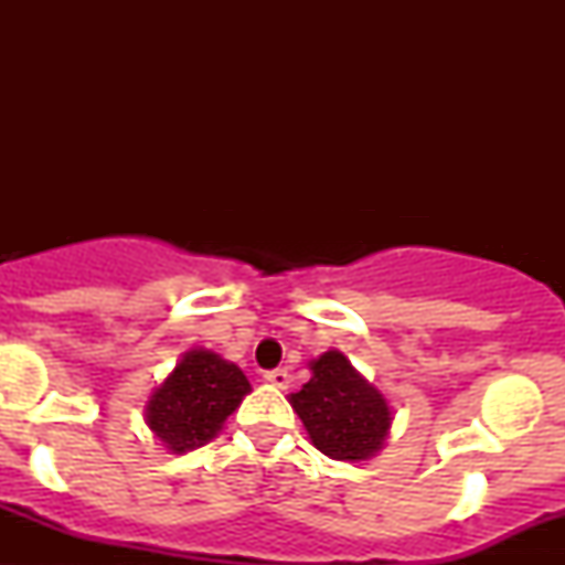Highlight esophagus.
I'll return each instance as SVG.
<instances>
[{"label": "esophagus", "mask_w": 565, "mask_h": 565, "mask_svg": "<svg viewBox=\"0 0 565 565\" xmlns=\"http://www.w3.org/2000/svg\"><path fill=\"white\" fill-rule=\"evenodd\" d=\"M265 380H268L270 385L281 387V391H287V387H289V372H287V369H270V372H265Z\"/></svg>", "instance_id": "esophagus-1"}]
</instances>
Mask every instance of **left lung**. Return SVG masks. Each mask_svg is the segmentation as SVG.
Returning <instances> with one entry per match:
<instances>
[{
	"instance_id": "8db88e82",
	"label": "left lung",
	"mask_w": 565,
	"mask_h": 565,
	"mask_svg": "<svg viewBox=\"0 0 565 565\" xmlns=\"http://www.w3.org/2000/svg\"><path fill=\"white\" fill-rule=\"evenodd\" d=\"M313 377L289 404L321 454L340 462H361L385 444L393 414L385 395L350 366L340 350H327L310 361Z\"/></svg>"
}]
</instances>
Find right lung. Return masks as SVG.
Here are the masks:
<instances>
[{
	"instance_id": "right-lung-1",
	"label": "right lung",
	"mask_w": 565,
	"mask_h": 565,
	"mask_svg": "<svg viewBox=\"0 0 565 565\" xmlns=\"http://www.w3.org/2000/svg\"><path fill=\"white\" fill-rule=\"evenodd\" d=\"M249 391V380L236 364L212 350H188L153 391L146 423L172 454H185L210 444Z\"/></svg>"
}]
</instances>
